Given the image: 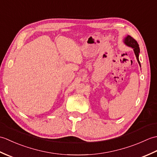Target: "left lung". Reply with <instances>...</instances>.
<instances>
[{
    "label": "left lung",
    "mask_w": 157,
    "mask_h": 157,
    "mask_svg": "<svg viewBox=\"0 0 157 157\" xmlns=\"http://www.w3.org/2000/svg\"><path fill=\"white\" fill-rule=\"evenodd\" d=\"M124 42L125 43V44L128 46H130L132 48H134V51L136 56V59H137V61L138 62V63L140 65V63L139 61V53H140V48H139V45L138 44L137 41L135 39L133 38L132 37H131L130 36H128L127 37L125 38Z\"/></svg>",
    "instance_id": "obj_1"
}]
</instances>
